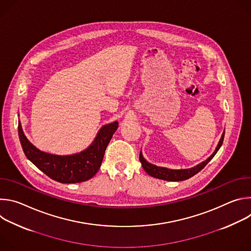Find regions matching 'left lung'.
I'll return each instance as SVG.
<instances>
[{"label":"left lung","instance_id":"obj_1","mask_svg":"<svg viewBox=\"0 0 251 251\" xmlns=\"http://www.w3.org/2000/svg\"><path fill=\"white\" fill-rule=\"evenodd\" d=\"M224 138H225V131L221 137V140L219 142V144L214 150V152L203 162L200 163L199 165L190 168V169H181V170H173V169H168L165 167H159L156 165H153L149 162L146 161V159L143 157L142 152H140V162L143 166V169L145 170V172L150 175L151 176H154L156 178H160V180H165V181H171V182H178V181H185L190 178L191 176H195L196 174H198L200 171H201L205 165L214 157L218 153V151L220 150V148L223 145V142H224Z\"/></svg>","mask_w":251,"mask_h":251}]
</instances>
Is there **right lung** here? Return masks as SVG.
Listing matches in <instances>:
<instances>
[{"mask_svg":"<svg viewBox=\"0 0 251 251\" xmlns=\"http://www.w3.org/2000/svg\"><path fill=\"white\" fill-rule=\"evenodd\" d=\"M117 128V121L102 126L85 150L65 156L46 153L33 146L25 137L21 122L19 137L25 155L35 167L56 182L74 184L85 182L98 172L105 150Z\"/></svg>","mask_w":251,"mask_h":251,"instance_id":"1","label":"right lung"}]
</instances>
